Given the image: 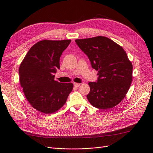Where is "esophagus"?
Here are the masks:
<instances>
[{
    "label": "esophagus",
    "instance_id": "esophagus-1",
    "mask_svg": "<svg viewBox=\"0 0 153 153\" xmlns=\"http://www.w3.org/2000/svg\"><path fill=\"white\" fill-rule=\"evenodd\" d=\"M80 83H76V82H74V86L76 88H77L80 86Z\"/></svg>",
    "mask_w": 153,
    "mask_h": 153
}]
</instances>
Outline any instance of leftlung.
Masks as SVG:
<instances>
[{
    "instance_id": "8db88e82",
    "label": "left lung",
    "mask_w": 153,
    "mask_h": 153,
    "mask_svg": "<svg viewBox=\"0 0 153 153\" xmlns=\"http://www.w3.org/2000/svg\"><path fill=\"white\" fill-rule=\"evenodd\" d=\"M75 42L98 72L97 82L88 83L89 103L100 109L114 108L125 98L132 81V64L126 51L105 36L77 39Z\"/></svg>"
}]
</instances>
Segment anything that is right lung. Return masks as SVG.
<instances>
[{
	"mask_svg": "<svg viewBox=\"0 0 153 153\" xmlns=\"http://www.w3.org/2000/svg\"><path fill=\"white\" fill-rule=\"evenodd\" d=\"M71 39H43L29 50L20 64L19 81L25 97L36 110L53 114L65 103L73 84L55 81L60 57Z\"/></svg>",
	"mask_w": 153,
	"mask_h": 153,
	"instance_id": "obj_1",
	"label": "right lung"
}]
</instances>
